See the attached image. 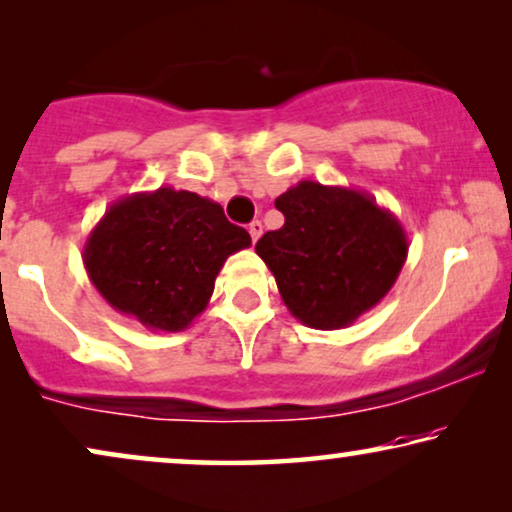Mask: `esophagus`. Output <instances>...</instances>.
Returning a JSON list of instances; mask_svg holds the SVG:
<instances>
[{"label": "esophagus", "mask_w": 512, "mask_h": 512, "mask_svg": "<svg viewBox=\"0 0 512 512\" xmlns=\"http://www.w3.org/2000/svg\"><path fill=\"white\" fill-rule=\"evenodd\" d=\"M249 235H251V240L258 242V237L263 235V223L261 221H251L249 223Z\"/></svg>", "instance_id": "esophagus-1"}]
</instances>
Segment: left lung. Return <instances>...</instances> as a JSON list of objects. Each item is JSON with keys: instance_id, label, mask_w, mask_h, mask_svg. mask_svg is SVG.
I'll use <instances>...</instances> for the list:
<instances>
[{"instance_id": "obj_1", "label": "left lung", "mask_w": 512, "mask_h": 512, "mask_svg": "<svg viewBox=\"0 0 512 512\" xmlns=\"http://www.w3.org/2000/svg\"><path fill=\"white\" fill-rule=\"evenodd\" d=\"M275 207L284 226L256 242L279 296L300 324L335 331L391 291L408 258V235L359 188L298 181Z\"/></svg>"}]
</instances>
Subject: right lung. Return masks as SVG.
<instances>
[{
    "label": "right lung",
    "instance_id": "right-lung-1",
    "mask_svg": "<svg viewBox=\"0 0 512 512\" xmlns=\"http://www.w3.org/2000/svg\"><path fill=\"white\" fill-rule=\"evenodd\" d=\"M249 244L219 202L160 186L104 212L83 244V265L116 312L179 333L205 312L226 258Z\"/></svg>",
    "mask_w": 512,
    "mask_h": 512
}]
</instances>
